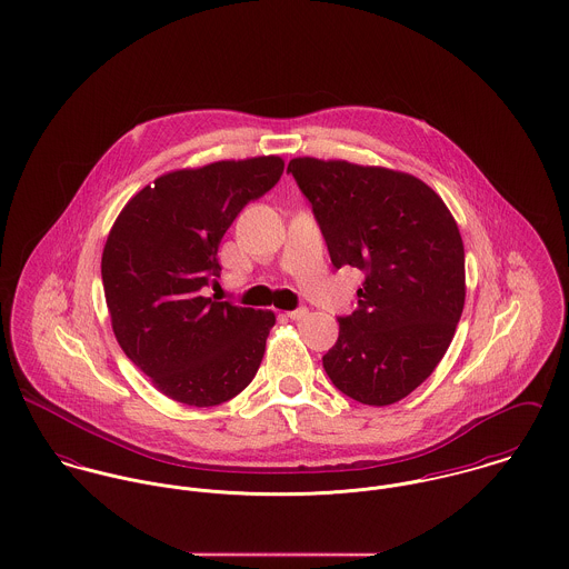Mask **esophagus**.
<instances>
[{"label":"esophagus","mask_w":569,"mask_h":569,"mask_svg":"<svg viewBox=\"0 0 569 569\" xmlns=\"http://www.w3.org/2000/svg\"><path fill=\"white\" fill-rule=\"evenodd\" d=\"M307 316H309V309H296V311H289V313H287V318L293 320V322H300V320H305Z\"/></svg>","instance_id":"1"}]
</instances>
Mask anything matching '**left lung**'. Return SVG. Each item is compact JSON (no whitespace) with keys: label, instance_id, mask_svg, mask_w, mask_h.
<instances>
[{"label":"left lung","instance_id":"8db88e82","mask_svg":"<svg viewBox=\"0 0 569 569\" xmlns=\"http://www.w3.org/2000/svg\"><path fill=\"white\" fill-rule=\"evenodd\" d=\"M332 264L366 271L359 309L339 318L326 375L363 406L411 395L445 357L460 322L465 244L440 194L418 177L346 160L293 158Z\"/></svg>","mask_w":569,"mask_h":569}]
</instances>
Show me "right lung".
<instances>
[{"instance_id":"add662e5","label":"right lung","mask_w":569,"mask_h":569,"mask_svg":"<svg viewBox=\"0 0 569 569\" xmlns=\"http://www.w3.org/2000/svg\"><path fill=\"white\" fill-rule=\"evenodd\" d=\"M278 156L177 168L136 192L102 249V287L124 355L168 399L212 407L251 383L276 325L201 296L219 276V244L251 199L276 186Z\"/></svg>"}]
</instances>
